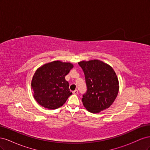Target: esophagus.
Returning a JSON list of instances; mask_svg holds the SVG:
<instances>
[{"label":"esophagus","instance_id":"1","mask_svg":"<svg viewBox=\"0 0 150 150\" xmlns=\"http://www.w3.org/2000/svg\"><path fill=\"white\" fill-rule=\"evenodd\" d=\"M72 93H73L74 94H78V91L76 89V90L74 91H72Z\"/></svg>","mask_w":150,"mask_h":150}]
</instances>
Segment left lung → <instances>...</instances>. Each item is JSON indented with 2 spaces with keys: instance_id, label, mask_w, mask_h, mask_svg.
I'll list each match as a JSON object with an SVG mask.
<instances>
[{
  "instance_id": "obj_1",
  "label": "left lung",
  "mask_w": 150,
  "mask_h": 150,
  "mask_svg": "<svg viewBox=\"0 0 150 150\" xmlns=\"http://www.w3.org/2000/svg\"><path fill=\"white\" fill-rule=\"evenodd\" d=\"M85 76L87 90L82 101L86 110L98 113L110 107L118 93L119 83L112 68L101 61L78 62Z\"/></svg>"
}]
</instances>
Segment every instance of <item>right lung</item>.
Returning <instances> with one entry per match:
<instances>
[{
    "label": "right lung",
    "mask_w": 150,
    "mask_h": 150,
    "mask_svg": "<svg viewBox=\"0 0 150 150\" xmlns=\"http://www.w3.org/2000/svg\"><path fill=\"white\" fill-rule=\"evenodd\" d=\"M73 66L71 63L55 61L44 64L35 71L31 88L37 102L49 110L62 106L72 93L65 76Z\"/></svg>",
    "instance_id": "right-lung-1"
}]
</instances>
